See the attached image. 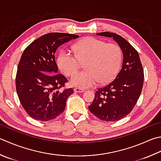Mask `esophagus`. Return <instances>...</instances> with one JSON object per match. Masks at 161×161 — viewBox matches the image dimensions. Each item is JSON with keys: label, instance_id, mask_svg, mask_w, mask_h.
Returning a JSON list of instances; mask_svg holds the SVG:
<instances>
[{"label": "esophagus", "instance_id": "esophagus-1", "mask_svg": "<svg viewBox=\"0 0 161 161\" xmlns=\"http://www.w3.org/2000/svg\"><path fill=\"white\" fill-rule=\"evenodd\" d=\"M74 91L77 93H82L84 92V90L83 89H81V88H75Z\"/></svg>", "mask_w": 161, "mask_h": 161}]
</instances>
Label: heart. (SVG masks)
Masks as SVG:
<instances>
[{"label":"heart","mask_w":161,"mask_h":161,"mask_svg":"<svg viewBox=\"0 0 161 161\" xmlns=\"http://www.w3.org/2000/svg\"><path fill=\"white\" fill-rule=\"evenodd\" d=\"M75 55L67 50H61L57 64L64 73L70 76L80 67V61H84L86 70L72 77L70 84L79 88L95 86L97 83L105 84L112 81L120 69L122 52L116 44H108L95 37H87L73 46Z\"/></svg>","instance_id":"b5f03b06"}]
</instances>
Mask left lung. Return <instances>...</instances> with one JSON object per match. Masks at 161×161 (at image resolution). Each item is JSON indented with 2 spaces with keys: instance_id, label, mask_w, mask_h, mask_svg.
<instances>
[{
  "instance_id": "obj_1",
  "label": "left lung",
  "mask_w": 161,
  "mask_h": 161,
  "mask_svg": "<svg viewBox=\"0 0 161 161\" xmlns=\"http://www.w3.org/2000/svg\"><path fill=\"white\" fill-rule=\"evenodd\" d=\"M97 35L112 37L120 47L124 59L114 80L96 91L89 109L100 120L116 121L126 116L136 105L144 83L143 68L137 50L124 37L109 32Z\"/></svg>"
}]
</instances>
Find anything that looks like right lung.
I'll use <instances>...</instances> for the list:
<instances>
[{
	"label": "right lung",
	"instance_id": "1",
	"mask_svg": "<svg viewBox=\"0 0 161 161\" xmlns=\"http://www.w3.org/2000/svg\"><path fill=\"white\" fill-rule=\"evenodd\" d=\"M77 35L45 34L34 40L22 53L17 67L16 89L21 105L31 117L42 121L55 119L64 111L72 89L63 90L67 79L58 74L54 53L58 47Z\"/></svg>",
	"mask_w": 161,
	"mask_h": 161
}]
</instances>
